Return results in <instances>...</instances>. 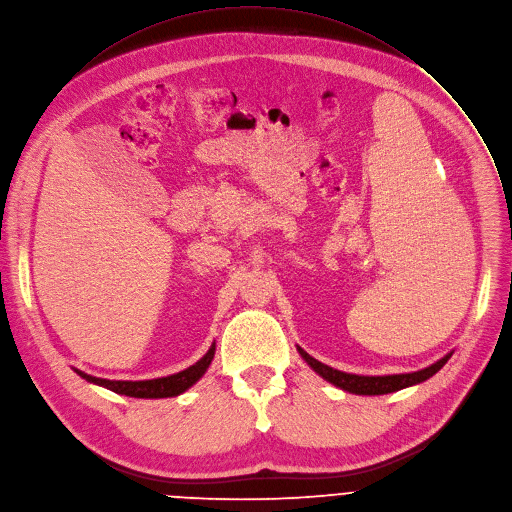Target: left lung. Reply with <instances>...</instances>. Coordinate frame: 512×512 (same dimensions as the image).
<instances>
[{
    "instance_id": "8db88e82",
    "label": "left lung",
    "mask_w": 512,
    "mask_h": 512,
    "mask_svg": "<svg viewBox=\"0 0 512 512\" xmlns=\"http://www.w3.org/2000/svg\"><path fill=\"white\" fill-rule=\"evenodd\" d=\"M300 357L309 363L323 379H327L329 383L341 387L343 391L349 393H357V395H383V393H393L399 391L403 387H412L416 383H422L426 379H430L432 375H436L452 357V353H448L446 357H442L440 361H436L434 365L414 371V373H399V375H355V373H345L339 369H333L321 361H317L315 357H311L304 349L296 347Z\"/></svg>"
}]
</instances>
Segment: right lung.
I'll list each match as a JSON object with an SVG mask.
<instances>
[{
  "label": "right lung",
  "mask_w": 512,
  "mask_h": 512,
  "mask_svg": "<svg viewBox=\"0 0 512 512\" xmlns=\"http://www.w3.org/2000/svg\"><path fill=\"white\" fill-rule=\"evenodd\" d=\"M216 355V343H212L210 351L203 355L195 365L167 375V377H157V379H145V381H111V379H100V377H92L80 369H74L82 379L107 387L119 395H129V397H145V399H159V397H175L181 395L183 391H187L193 383H197L201 379V375L208 371L212 359Z\"/></svg>",
  "instance_id": "add662e5"
}]
</instances>
